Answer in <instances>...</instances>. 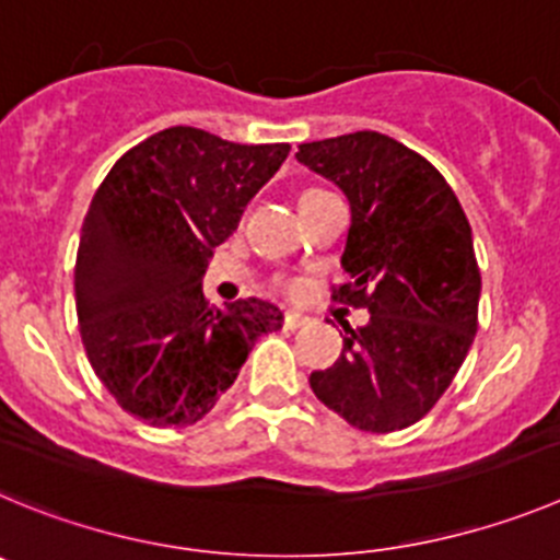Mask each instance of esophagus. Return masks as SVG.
Masks as SVG:
<instances>
[{"mask_svg": "<svg viewBox=\"0 0 560 560\" xmlns=\"http://www.w3.org/2000/svg\"><path fill=\"white\" fill-rule=\"evenodd\" d=\"M304 324H310V317H306L304 312L290 310L284 315V326H287V329H301V326H304Z\"/></svg>", "mask_w": 560, "mask_h": 560, "instance_id": "1", "label": "esophagus"}]
</instances>
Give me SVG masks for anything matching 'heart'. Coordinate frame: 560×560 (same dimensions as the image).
I'll use <instances>...</instances> for the list:
<instances>
[{
    "label": "heart",
    "instance_id": "heart-1",
    "mask_svg": "<svg viewBox=\"0 0 560 560\" xmlns=\"http://www.w3.org/2000/svg\"><path fill=\"white\" fill-rule=\"evenodd\" d=\"M306 195H315V189H312V192H304V195H301V198H306Z\"/></svg>",
    "mask_w": 560,
    "mask_h": 560
}]
</instances>
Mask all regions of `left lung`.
Listing matches in <instances>:
<instances>
[{"mask_svg": "<svg viewBox=\"0 0 560 560\" xmlns=\"http://www.w3.org/2000/svg\"><path fill=\"white\" fill-rule=\"evenodd\" d=\"M295 159L349 198V284L335 299L371 312L360 329L342 326L340 357L312 371V390L357 430H405L435 407L477 335L471 225L430 161L385 133L301 144Z\"/></svg>", "mask_w": 560, "mask_h": 560, "instance_id": "8db88e82", "label": "left lung"}]
</instances>
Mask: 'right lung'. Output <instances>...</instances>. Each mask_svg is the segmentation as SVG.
Here are the masks:
<instances>
[{"mask_svg":"<svg viewBox=\"0 0 560 560\" xmlns=\"http://www.w3.org/2000/svg\"><path fill=\"white\" fill-rule=\"evenodd\" d=\"M287 153L290 144H236L178 125L128 150L85 211L80 337L110 396L150 427L200 421L256 337L284 324L261 299L211 306L203 276Z\"/></svg>","mask_w":560,"mask_h":560,"instance_id":"obj_1","label":"right lung"}]
</instances>
